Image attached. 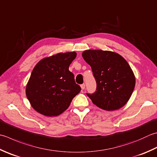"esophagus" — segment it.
<instances>
[{
    "label": "esophagus",
    "mask_w": 157,
    "mask_h": 157,
    "mask_svg": "<svg viewBox=\"0 0 157 157\" xmlns=\"http://www.w3.org/2000/svg\"><path fill=\"white\" fill-rule=\"evenodd\" d=\"M81 88H82V90H84V88H85V84H83L81 85Z\"/></svg>",
    "instance_id": "esophagus-1"
}]
</instances>
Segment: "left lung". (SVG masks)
Masks as SVG:
<instances>
[{"instance_id":"obj_1","label":"left lung","mask_w":157,"mask_h":157,"mask_svg":"<svg viewBox=\"0 0 157 157\" xmlns=\"http://www.w3.org/2000/svg\"><path fill=\"white\" fill-rule=\"evenodd\" d=\"M82 55L97 82V91L87 94L93 103L106 111L123 107L136 85V77L127 60L116 52L101 50H85Z\"/></svg>"}]
</instances>
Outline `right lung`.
I'll list each match as a JSON object with an SVG mask.
<instances>
[{
	"label": "right lung",
	"instance_id": "obj_1",
	"mask_svg": "<svg viewBox=\"0 0 157 157\" xmlns=\"http://www.w3.org/2000/svg\"><path fill=\"white\" fill-rule=\"evenodd\" d=\"M75 52L58 53L44 58L34 67L26 86L33 108L45 116H57L69 107L81 90L69 67Z\"/></svg>",
	"mask_w": 157,
	"mask_h": 157
}]
</instances>
